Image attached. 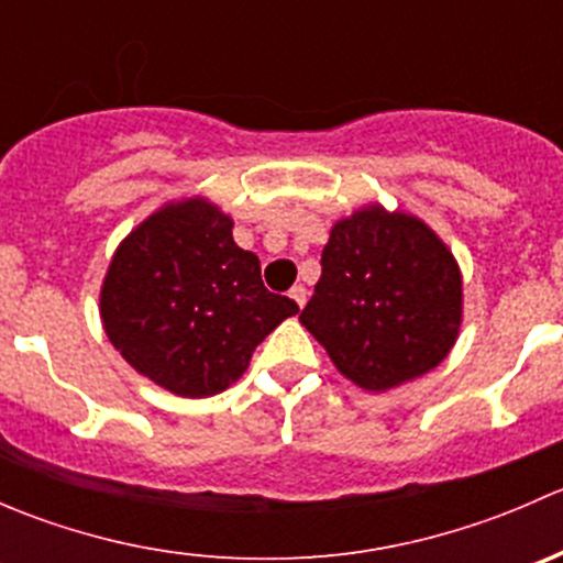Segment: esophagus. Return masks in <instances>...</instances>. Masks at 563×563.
<instances>
[{
	"instance_id": "obj_1",
	"label": "esophagus",
	"mask_w": 563,
	"mask_h": 563,
	"mask_svg": "<svg viewBox=\"0 0 563 563\" xmlns=\"http://www.w3.org/2000/svg\"><path fill=\"white\" fill-rule=\"evenodd\" d=\"M288 297H291L294 302L299 305V308H305V302H308V288H305V286H294L291 291H288Z\"/></svg>"
}]
</instances>
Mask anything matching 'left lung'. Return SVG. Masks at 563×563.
I'll return each instance as SVG.
<instances>
[{
	"mask_svg": "<svg viewBox=\"0 0 563 563\" xmlns=\"http://www.w3.org/2000/svg\"><path fill=\"white\" fill-rule=\"evenodd\" d=\"M460 318L463 280L450 247L413 214L373 203L332 225L299 321L345 378L384 391L433 371Z\"/></svg>",
	"mask_w": 563,
	"mask_h": 563,
	"instance_id": "obj_1",
	"label": "left lung"
}]
</instances>
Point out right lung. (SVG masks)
Returning <instances> with one entry per match:
<instances>
[{
  "instance_id": "right-lung-1",
  "label": "right lung",
  "mask_w": 563,
  "mask_h": 563,
  "mask_svg": "<svg viewBox=\"0 0 563 563\" xmlns=\"http://www.w3.org/2000/svg\"><path fill=\"white\" fill-rule=\"evenodd\" d=\"M214 203H166L117 247L100 291L113 349L141 376L181 397L229 389L255 345L288 316L294 299L261 280L258 255L242 250Z\"/></svg>"
}]
</instances>
